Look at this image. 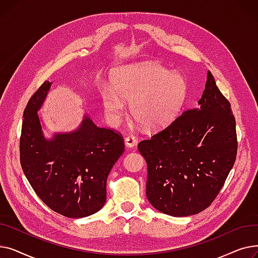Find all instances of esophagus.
I'll return each instance as SVG.
<instances>
[{
    "label": "esophagus",
    "instance_id": "1",
    "mask_svg": "<svg viewBox=\"0 0 258 258\" xmlns=\"http://www.w3.org/2000/svg\"><path fill=\"white\" fill-rule=\"evenodd\" d=\"M136 142H137V139L134 136H127L125 138V146L126 147H130V148L134 147L135 145H136Z\"/></svg>",
    "mask_w": 258,
    "mask_h": 258
}]
</instances>
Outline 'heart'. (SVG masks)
Listing matches in <instances>:
<instances>
[{
	"label": "heart",
	"instance_id": "1",
	"mask_svg": "<svg viewBox=\"0 0 258 258\" xmlns=\"http://www.w3.org/2000/svg\"><path fill=\"white\" fill-rule=\"evenodd\" d=\"M113 87L102 90L104 113L117 124L131 102L132 116L148 130L165 127L182 112L187 98L185 78L154 62L124 66L112 78Z\"/></svg>",
	"mask_w": 258,
	"mask_h": 258
}]
</instances>
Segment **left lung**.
I'll use <instances>...</instances> for the list:
<instances>
[{
	"label": "left lung",
	"mask_w": 258,
	"mask_h": 258,
	"mask_svg": "<svg viewBox=\"0 0 258 258\" xmlns=\"http://www.w3.org/2000/svg\"><path fill=\"white\" fill-rule=\"evenodd\" d=\"M138 150L147 164L146 197L153 207L188 216L211 204L234 165L237 137L231 104L210 71L198 107L141 141Z\"/></svg>",
	"instance_id": "8db88e82"
}]
</instances>
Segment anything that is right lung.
Listing matches in <instances>:
<instances>
[{"mask_svg": "<svg viewBox=\"0 0 258 258\" xmlns=\"http://www.w3.org/2000/svg\"><path fill=\"white\" fill-rule=\"evenodd\" d=\"M51 86L45 81L24 111L21 165L35 194L50 209L68 218H86L104 205L106 179L124 152L123 138L98 127L87 114L76 130L46 138L37 112Z\"/></svg>", "mask_w": 258, "mask_h": 258, "instance_id": "right-lung-1", "label": "right lung"}]
</instances>
